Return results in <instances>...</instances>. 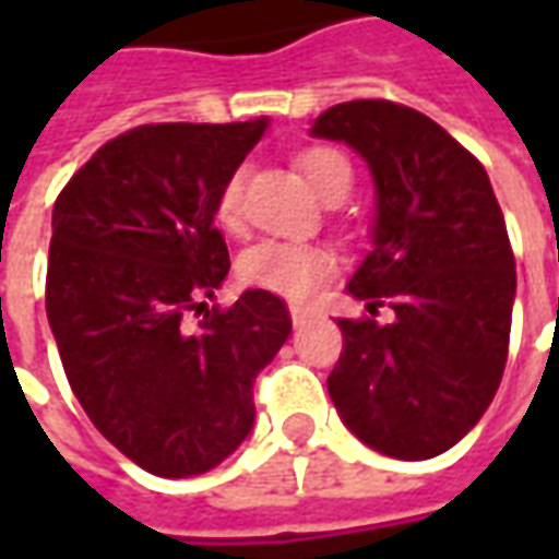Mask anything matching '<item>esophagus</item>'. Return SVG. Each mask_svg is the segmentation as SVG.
<instances>
[{"mask_svg":"<svg viewBox=\"0 0 559 559\" xmlns=\"http://www.w3.org/2000/svg\"><path fill=\"white\" fill-rule=\"evenodd\" d=\"M290 317H293V326H305V323H308V317H311V311L302 308V305H290Z\"/></svg>","mask_w":559,"mask_h":559,"instance_id":"34e87169","label":"esophagus"}]
</instances>
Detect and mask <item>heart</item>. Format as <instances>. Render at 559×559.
I'll use <instances>...</instances> for the list:
<instances>
[{
  "instance_id": "1",
  "label": "heart",
  "mask_w": 559,
  "mask_h": 559,
  "mask_svg": "<svg viewBox=\"0 0 559 559\" xmlns=\"http://www.w3.org/2000/svg\"><path fill=\"white\" fill-rule=\"evenodd\" d=\"M299 167L308 182L326 203H341L353 188V167L344 152L311 146L299 155ZM245 170H233L215 197V218L221 227L236 230L242 224ZM335 260L326 248L290 239H263L239 257V278L257 290L278 293L284 299L302 302L332 275Z\"/></svg>"
}]
</instances>
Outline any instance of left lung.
<instances>
[{"label":"left lung","mask_w":559,"mask_h":559,"mask_svg":"<svg viewBox=\"0 0 559 559\" xmlns=\"http://www.w3.org/2000/svg\"><path fill=\"white\" fill-rule=\"evenodd\" d=\"M374 173V251L347 290L371 317H341L326 386L362 443L401 461L452 449L503 380L515 254L479 158L413 107L359 98L317 116ZM396 314L377 324L376 308Z\"/></svg>","instance_id":"left-lung-1"}]
</instances>
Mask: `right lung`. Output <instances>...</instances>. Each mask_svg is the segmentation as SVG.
Here are the masks:
<instances>
[{
    "label": "right lung",
    "mask_w": 559,
    "mask_h": 559,
    "mask_svg": "<svg viewBox=\"0 0 559 559\" xmlns=\"http://www.w3.org/2000/svg\"><path fill=\"white\" fill-rule=\"evenodd\" d=\"M263 128L138 126L56 197L47 320L59 359L92 425L155 476L206 473L242 443L257 374L290 335L269 290L188 323L230 272L215 197Z\"/></svg>",
    "instance_id": "right-lung-1"
}]
</instances>
